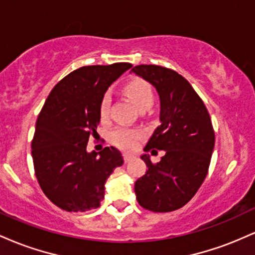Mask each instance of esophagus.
<instances>
[{"mask_svg": "<svg viewBox=\"0 0 255 255\" xmlns=\"http://www.w3.org/2000/svg\"><path fill=\"white\" fill-rule=\"evenodd\" d=\"M131 159H133V156H131V154L124 153V160H125V163H128V162H130Z\"/></svg>", "mask_w": 255, "mask_h": 255, "instance_id": "esophagus-1", "label": "esophagus"}]
</instances>
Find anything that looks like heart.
I'll list each match as a JSON object with an SVG mask.
<instances>
[{"label": "heart", "instance_id": "heart-1", "mask_svg": "<svg viewBox=\"0 0 255 255\" xmlns=\"http://www.w3.org/2000/svg\"><path fill=\"white\" fill-rule=\"evenodd\" d=\"M125 93L128 98L136 105L139 109L142 108H150L153 103V92L151 86L142 79H133L125 85ZM110 108V96L109 93H105L102 97L99 103V115L102 119H107L109 114ZM142 133L139 129L134 128L124 127L120 126L111 131V142L118 146L121 150H133L139 144V140L141 139Z\"/></svg>", "mask_w": 255, "mask_h": 255}]
</instances>
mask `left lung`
Returning <instances> with one entry per match:
<instances>
[{"instance_id": "obj_1", "label": "left lung", "mask_w": 255, "mask_h": 255, "mask_svg": "<svg viewBox=\"0 0 255 255\" xmlns=\"http://www.w3.org/2000/svg\"><path fill=\"white\" fill-rule=\"evenodd\" d=\"M131 72L153 85L160 99V125L144 151L165 152L156 164L141 156L148 170L134 184L136 200L148 211H175L194 197L209 171L215 147L211 118L192 85L172 69L140 64Z\"/></svg>"}]
</instances>
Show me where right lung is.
<instances>
[{
	"mask_svg": "<svg viewBox=\"0 0 255 255\" xmlns=\"http://www.w3.org/2000/svg\"><path fill=\"white\" fill-rule=\"evenodd\" d=\"M130 67L120 62L75 69L58 81L40 110L31 145L34 172L44 194L64 211L101 206L108 177L124 164L113 146L91 153L86 146L91 135H98L105 91Z\"/></svg>",
	"mask_w": 255,
	"mask_h": 255,
	"instance_id": "obj_1",
	"label": "right lung"
}]
</instances>
